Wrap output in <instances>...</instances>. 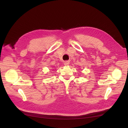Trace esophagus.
I'll list each match as a JSON object with an SVG mask.
<instances>
[{"label":"esophagus","mask_w":128,"mask_h":128,"mask_svg":"<svg viewBox=\"0 0 128 128\" xmlns=\"http://www.w3.org/2000/svg\"><path fill=\"white\" fill-rule=\"evenodd\" d=\"M70 61H68V60H66V61H65L64 62V65L65 66H68V65H70Z\"/></svg>","instance_id":"esophagus-1"}]
</instances>
